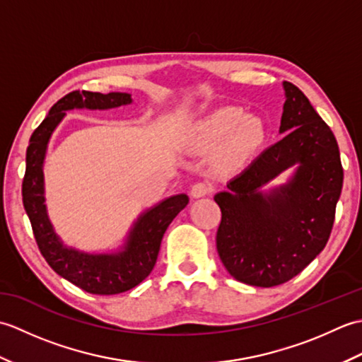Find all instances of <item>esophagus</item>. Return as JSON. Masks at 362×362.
<instances>
[{
  "instance_id": "34e87169",
  "label": "esophagus",
  "mask_w": 362,
  "mask_h": 362,
  "mask_svg": "<svg viewBox=\"0 0 362 362\" xmlns=\"http://www.w3.org/2000/svg\"><path fill=\"white\" fill-rule=\"evenodd\" d=\"M211 183L209 182H197L194 183L193 187H191V196H193L194 199H199V197H204L206 194L211 193Z\"/></svg>"
}]
</instances>
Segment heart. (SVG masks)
Wrapping results in <instances>:
<instances>
[{
    "label": "heart",
    "mask_w": 362,
    "mask_h": 362,
    "mask_svg": "<svg viewBox=\"0 0 362 362\" xmlns=\"http://www.w3.org/2000/svg\"><path fill=\"white\" fill-rule=\"evenodd\" d=\"M185 144L194 152L219 149V158L227 166L249 160L266 140L263 121L247 117L240 107H221L196 119L185 130Z\"/></svg>",
    "instance_id": "1"
}]
</instances>
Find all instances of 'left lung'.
<instances>
[{
	"label": "left lung",
	"mask_w": 362,
	"mask_h": 362,
	"mask_svg": "<svg viewBox=\"0 0 362 362\" xmlns=\"http://www.w3.org/2000/svg\"><path fill=\"white\" fill-rule=\"evenodd\" d=\"M283 138L214 196L222 264L235 280L259 288L286 283L324 250L344 180L332 129L294 83L283 82ZM288 168L286 182L268 186Z\"/></svg>",
	"instance_id": "left-lung-1"
}]
</instances>
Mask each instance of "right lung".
<instances>
[{
	"instance_id": "right-lung-1",
	"label": "right lung",
	"mask_w": 362,
	"mask_h": 362,
	"mask_svg": "<svg viewBox=\"0 0 362 362\" xmlns=\"http://www.w3.org/2000/svg\"><path fill=\"white\" fill-rule=\"evenodd\" d=\"M132 104L129 93L73 91L51 107L42 124L30 135L23 179V205L33 226L38 249L54 272L81 289L98 296H113L140 284L158 257L160 244L173 219L188 205L185 193L169 196L138 216L118 249L86 252L66 245L54 228L45 201L43 165L54 130L70 110H110Z\"/></svg>"
}]
</instances>
